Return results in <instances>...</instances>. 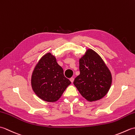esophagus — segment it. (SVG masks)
Wrapping results in <instances>:
<instances>
[{"mask_svg": "<svg viewBox=\"0 0 135 135\" xmlns=\"http://www.w3.org/2000/svg\"><path fill=\"white\" fill-rule=\"evenodd\" d=\"M70 81L72 82V83H73V82H74V78H71L70 79Z\"/></svg>", "mask_w": 135, "mask_h": 135, "instance_id": "esophagus-1", "label": "esophagus"}]
</instances>
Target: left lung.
<instances>
[{
  "mask_svg": "<svg viewBox=\"0 0 135 135\" xmlns=\"http://www.w3.org/2000/svg\"><path fill=\"white\" fill-rule=\"evenodd\" d=\"M79 62L80 74L74 80V85L88 102L102 99L112 84V75L107 65L91 49H87Z\"/></svg>",
  "mask_w": 135,
  "mask_h": 135,
  "instance_id": "1",
  "label": "left lung"
}]
</instances>
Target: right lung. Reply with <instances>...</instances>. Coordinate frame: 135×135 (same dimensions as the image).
Listing matches in <instances>:
<instances>
[{"label": "right lung", "instance_id": "add662e5", "mask_svg": "<svg viewBox=\"0 0 135 135\" xmlns=\"http://www.w3.org/2000/svg\"><path fill=\"white\" fill-rule=\"evenodd\" d=\"M71 82L65 78L55 56L50 53L43 56L33 68L31 86L40 99L47 102H57Z\"/></svg>", "mask_w": 135, "mask_h": 135}]
</instances>
